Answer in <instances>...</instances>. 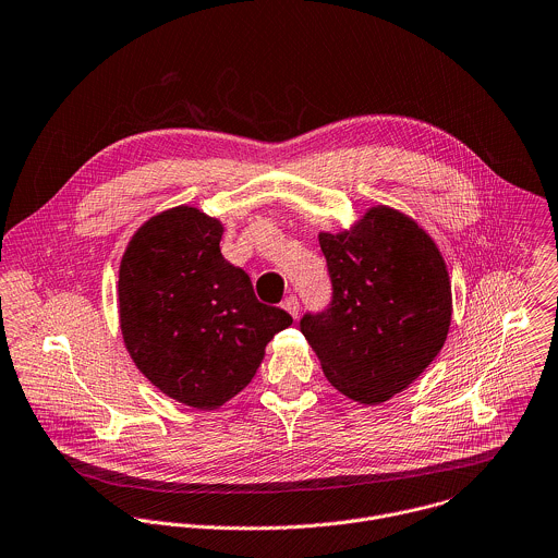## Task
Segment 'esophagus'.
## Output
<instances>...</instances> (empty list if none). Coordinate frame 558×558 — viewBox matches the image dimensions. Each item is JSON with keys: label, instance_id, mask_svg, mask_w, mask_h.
Wrapping results in <instances>:
<instances>
[{"label": "esophagus", "instance_id": "1", "mask_svg": "<svg viewBox=\"0 0 558 558\" xmlns=\"http://www.w3.org/2000/svg\"><path fill=\"white\" fill-rule=\"evenodd\" d=\"M281 307H283L292 318L299 316V299H296V296H286L283 303H281Z\"/></svg>", "mask_w": 558, "mask_h": 558}]
</instances>
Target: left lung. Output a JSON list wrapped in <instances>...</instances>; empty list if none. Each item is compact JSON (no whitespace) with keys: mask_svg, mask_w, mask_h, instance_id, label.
<instances>
[{"mask_svg":"<svg viewBox=\"0 0 558 558\" xmlns=\"http://www.w3.org/2000/svg\"><path fill=\"white\" fill-rule=\"evenodd\" d=\"M331 303L301 333L329 383L362 404L409 387L441 351L452 292L446 262L415 220L376 205L351 229L320 233Z\"/></svg>","mask_w":558,"mask_h":558,"instance_id":"8db88e82","label":"left lung"}]
</instances>
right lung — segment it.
<instances>
[{
	"label": "right lung",
	"instance_id": "add662e5",
	"mask_svg": "<svg viewBox=\"0 0 558 558\" xmlns=\"http://www.w3.org/2000/svg\"><path fill=\"white\" fill-rule=\"evenodd\" d=\"M222 225L180 205L149 218L119 268L125 347L160 391L216 409L242 391L275 333L292 325L257 301L248 275L220 253Z\"/></svg>",
	"mask_w": 558,
	"mask_h": 558
}]
</instances>
